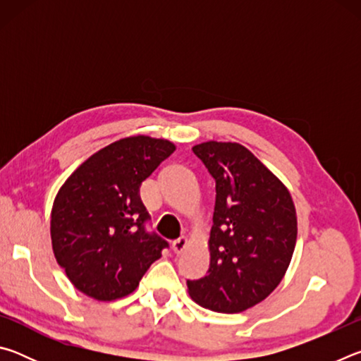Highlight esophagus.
Returning <instances> with one entry per match:
<instances>
[{"instance_id": "1", "label": "esophagus", "mask_w": 361, "mask_h": 361, "mask_svg": "<svg viewBox=\"0 0 361 361\" xmlns=\"http://www.w3.org/2000/svg\"><path fill=\"white\" fill-rule=\"evenodd\" d=\"M188 245H189V242H188L186 237H181V239L175 240V242L172 243V250H173V253H175V255H181V253L185 252V250L188 248Z\"/></svg>"}]
</instances>
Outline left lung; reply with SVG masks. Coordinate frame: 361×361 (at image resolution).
Wrapping results in <instances>:
<instances>
[{"instance_id":"obj_1","label":"left lung","mask_w":361,"mask_h":361,"mask_svg":"<svg viewBox=\"0 0 361 361\" xmlns=\"http://www.w3.org/2000/svg\"><path fill=\"white\" fill-rule=\"evenodd\" d=\"M216 181L210 266L188 293L205 309L239 314L271 295L285 277L298 237L291 194L252 151L234 142L192 146Z\"/></svg>"}]
</instances>
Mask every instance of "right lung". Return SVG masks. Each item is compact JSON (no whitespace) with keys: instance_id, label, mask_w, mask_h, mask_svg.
Listing matches in <instances>:
<instances>
[{"instance_id":"1","label":"right lung","mask_w":361,"mask_h":361,"mask_svg":"<svg viewBox=\"0 0 361 361\" xmlns=\"http://www.w3.org/2000/svg\"><path fill=\"white\" fill-rule=\"evenodd\" d=\"M176 146L133 135L105 146L60 186L51 210L52 252L75 288L114 301L137 288L167 242L145 232L140 185Z\"/></svg>"}]
</instances>
